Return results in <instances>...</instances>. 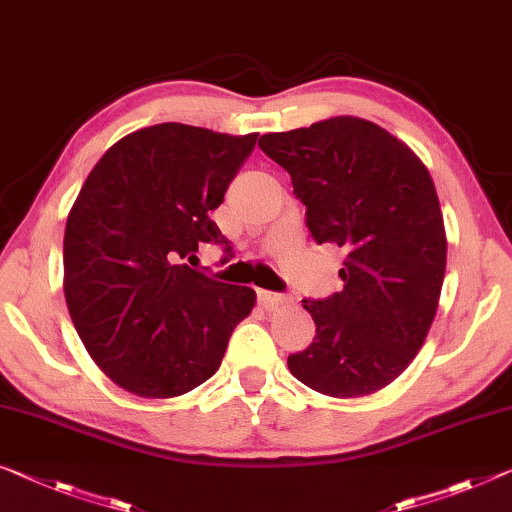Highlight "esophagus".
Instances as JSON below:
<instances>
[{"instance_id": "1", "label": "esophagus", "mask_w": 512, "mask_h": 512, "mask_svg": "<svg viewBox=\"0 0 512 512\" xmlns=\"http://www.w3.org/2000/svg\"><path fill=\"white\" fill-rule=\"evenodd\" d=\"M258 302H261L263 309H279L283 304H290L288 295H281V293H270V290H258Z\"/></svg>"}]
</instances>
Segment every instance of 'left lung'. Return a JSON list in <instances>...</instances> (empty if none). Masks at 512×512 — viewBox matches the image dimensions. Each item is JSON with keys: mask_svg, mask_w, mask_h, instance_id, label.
<instances>
[{"mask_svg": "<svg viewBox=\"0 0 512 512\" xmlns=\"http://www.w3.org/2000/svg\"><path fill=\"white\" fill-rule=\"evenodd\" d=\"M258 146L290 174L311 238L348 251L341 293L302 300L316 338L288 357L290 373L332 398L384 389L421 350L442 293L446 233L428 169L357 116L270 132Z\"/></svg>", "mask_w": 512, "mask_h": 512, "instance_id": "obj_1", "label": "left lung"}]
</instances>
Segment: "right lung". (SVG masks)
<instances>
[{
    "mask_svg": "<svg viewBox=\"0 0 512 512\" xmlns=\"http://www.w3.org/2000/svg\"><path fill=\"white\" fill-rule=\"evenodd\" d=\"M183 123L137 130L84 180L64 235V293L84 348L109 380L141 398H174L215 375L247 286L192 270L201 242L229 240L210 219L254 151Z\"/></svg>",
    "mask_w": 512,
    "mask_h": 512,
    "instance_id": "1",
    "label": "right lung"
}]
</instances>
